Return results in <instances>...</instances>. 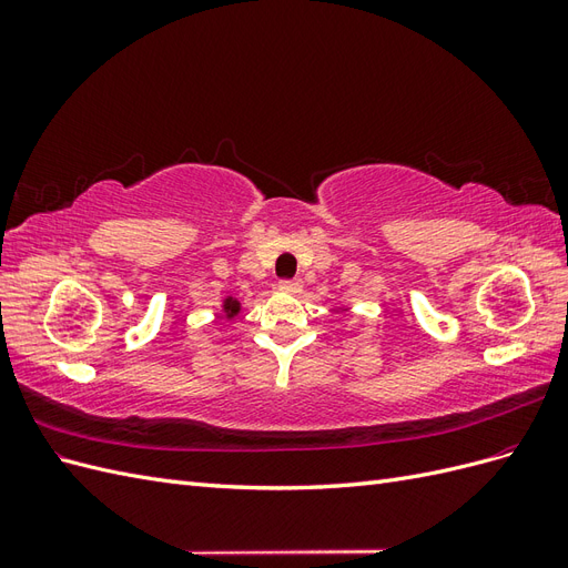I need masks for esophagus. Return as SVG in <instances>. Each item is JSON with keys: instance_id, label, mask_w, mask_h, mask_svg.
<instances>
[{"instance_id": "esophagus-1", "label": "esophagus", "mask_w": 568, "mask_h": 568, "mask_svg": "<svg viewBox=\"0 0 568 568\" xmlns=\"http://www.w3.org/2000/svg\"><path fill=\"white\" fill-rule=\"evenodd\" d=\"M280 291H284V294H298V291H301V280H282L280 282Z\"/></svg>"}]
</instances>
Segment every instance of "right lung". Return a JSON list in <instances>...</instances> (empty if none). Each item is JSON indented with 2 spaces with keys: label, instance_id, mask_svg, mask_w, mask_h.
I'll return each instance as SVG.
<instances>
[{
  "label": "right lung",
  "instance_id": "1",
  "mask_svg": "<svg viewBox=\"0 0 568 568\" xmlns=\"http://www.w3.org/2000/svg\"><path fill=\"white\" fill-rule=\"evenodd\" d=\"M222 311H225V315L232 320L236 313H239V301L236 298H225V303H222Z\"/></svg>",
  "mask_w": 568,
  "mask_h": 568
}]
</instances>
